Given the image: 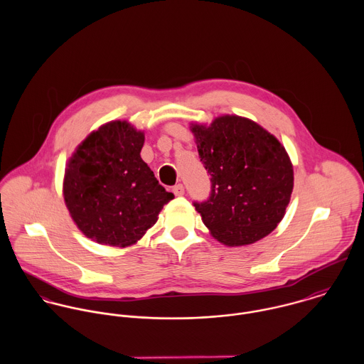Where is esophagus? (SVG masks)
Returning <instances> with one entry per match:
<instances>
[{"mask_svg":"<svg viewBox=\"0 0 364 364\" xmlns=\"http://www.w3.org/2000/svg\"><path fill=\"white\" fill-rule=\"evenodd\" d=\"M172 192L175 193V196H182V195L185 193V188H183V185L178 183V185H175V186L172 188Z\"/></svg>","mask_w":364,"mask_h":364,"instance_id":"obj_1","label":"esophagus"}]
</instances>
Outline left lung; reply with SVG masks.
<instances>
[{
    "label": "left lung",
    "instance_id": "obj_1",
    "mask_svg": "<svg viewBox=\"0 0 364 364\" xmlns=\"http://www.w3.org/2000/svg\"><path fill=\"white\" fill-rule=\"evenodd\" d=\"M211 181L206 202L193 203L210 234L227 247L269 235L286 214L294 173L282 143L251 119L223 114L191 123Z\"/></svg>",
    "mask_w": 364,
    "mask_h": 364
}]
</instances>
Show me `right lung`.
Returning a JSON list of instances; mask_svg holds the SVG:
<instances>
[{"label":"right lung","mask_w":364,"mask_h":364,"mask_svg":"<svg viewBox=\"0 0 364 364\" xmlns=\"http://www.w3.org/2000/svg\"><path fill=\"white\" fill-rule=\"evenodd\" d=\"M143 146L144 132L127 120H112L90 133L68 159L63 196L87 238L109 247H130L173 199L141 159Z\"/></svg>","instance_id":"add662e5"}]
</instances>
